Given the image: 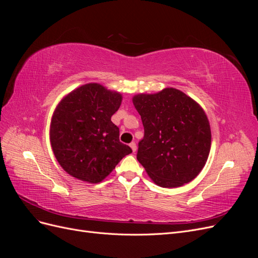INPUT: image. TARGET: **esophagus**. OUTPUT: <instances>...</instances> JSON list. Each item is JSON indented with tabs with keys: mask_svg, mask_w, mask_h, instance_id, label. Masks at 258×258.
<instances>
[{
	"mask_svg": "<svg viewBox=\"0 0 258 258\" xmlns=\"http://www.w3.org/2000/svg\"><path fill=\"white\" fill-rule=\"evenodd\" d=\"M130 147H131V150H132V152H137V144H136V142H131L130 143Z\"/></svg>",
	"mask_w": 258,
	"mask_h": 258,
	"instance_id": "obj_1",
	"label": "esophagus"
}]
</instances>
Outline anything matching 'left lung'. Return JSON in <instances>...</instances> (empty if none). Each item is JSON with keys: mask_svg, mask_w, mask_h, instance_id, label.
Here are the masks:
<instances>
[{"mask_svg": "<svg viewBox=\"0 0 258 258\" xmlns=\"http://www.w3.org/2000/svg\"><path fill=\"white\" fill-rule=\"evenodd\" d=\"M144 138L137 159L153 181L171 188L196 177L211 148V129L200 105L181 90L166 88L154 95L135 96Z\"/></svg>", "mask_w": 258, "mask_h": 258, "instance_id": "1", "label": "left lung"}]
</instances>
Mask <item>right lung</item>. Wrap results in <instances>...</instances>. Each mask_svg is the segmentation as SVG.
Instances as JSON below:
<instances>
[{
  "instance_id": "obj_1",
  "label": "right lung",
  "mask_w": 258,
  "mask_h": 258,
  "mask_svg": "<svg viewBox=\"0 0 258 258\" xmlns=\"http://www.w3.org/2000/svg\"><path fill=\"white\" fill-rule=\"evenodd\" d=\"M120 103V93L96 83L81 86L61 100L52 115L50 142L70 175L99 183L132 153L119 141V128L111 120Z\"/></svg>"
}]
</instances>
